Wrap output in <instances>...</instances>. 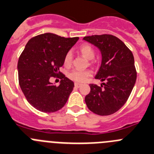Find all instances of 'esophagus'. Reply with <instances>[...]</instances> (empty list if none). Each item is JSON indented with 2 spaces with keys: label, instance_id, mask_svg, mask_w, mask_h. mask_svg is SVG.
<instances>
[{
  "label": "esophagus",
  "instance_id": "34e87169",
  "mask_svg": "<svg viewBox=\"0 0 154 154\" xmlns=\"http://www.w3.org/2000/svg\"><path fill=\"white\" fill-rule=\"evenodd\" d=\"M74 86H75L76 87H80L82 86V84H80V83H75V84H74Z\"/></svg>",
  "mask_w": 154,
  "mask_h": 154
}]
</instances>
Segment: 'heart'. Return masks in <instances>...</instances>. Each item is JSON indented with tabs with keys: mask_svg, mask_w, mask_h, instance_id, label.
Masks as SVG:
<instances>
[{
	"mask_svg": "<svg viewBox=\"0 0 154 154\" xmlns=\"http://www.w3.org/2000/svg\"><path fill=\"white\" fill-rule=\"evenodd\" d=\"M79 51L81 54L84 57H85L87 60H92L95 56V50L93 47L87 44H82L79 48ZM72 60H73V56L70 51L66 54L63 59V65L66 67H70L72 63ZM91 76V72L90 70H74L72 71L69 72L67 74V77L71 80H74L75 82L82 83L86 81Z\"/></svg>",
	"mask_w": 154,
	"mask_h": 154,
	"instance_id": "1",
	"label": "heart"
}]
</instances>
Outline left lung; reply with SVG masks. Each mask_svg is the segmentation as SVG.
<instances>
[{
	"mask_svg": "<svg viewBox=\"0 0 154 154\" xmlns=\"http://www.w3.org/2000/svg\"><path fill=\"white\" fill-rule=\"evenodd\" d=\"M84 40L100 51L102 62L95 78L105 81L100 87L90 84L91 91L85 97L86 104L97 115L113 114L125 104L135 84L134 55L123 41L111 34L88 36Z\"/></svg>",
	"mask_w": 154,
	"mask_h": 154,
	"instance_id": "8db88e82",
	"label": "left lung"
}]
</instances>
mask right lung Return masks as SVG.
I'll list each match as a JSON object with an SVG mask.
<instances>
[{
  "instance_id": "add662e5",
  "label": "right lung",
  "mask_w": 154,
  "mask_h": 154,
  "mask_svg": "<svg viewBox=\"0 0 154 154\" xmlns=\"http://www.w3.org/2000/svg\"><path fill=\"white\" fill-rule=\"evenodd\" d=\"M79 37L65 38L46 33L32 37L26 44L17 63L19 84L31 106L44 113L60 110L74 89V82L60 71L66 54ZM62 79L60 85L49 82Z\"/></svg>"
}]
</instances>
